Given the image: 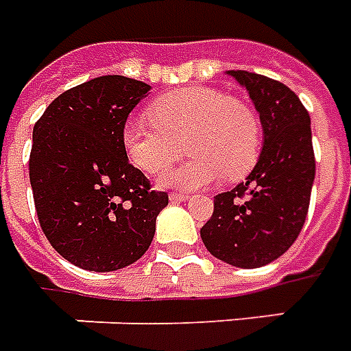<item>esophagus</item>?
I'll list each match as a JSON object with an SVG mask.
<instances>
[{"instance_id": "esophagus-1", "label": "esophagus", "mask_w": 351, "mask_h": 351, "mask_svg": "<svg viewBox=\"0 0 351 351\" xmlns=\"http://www.w3.org/2000/svg\"><path fill=\"white\" fill-rule=\"evenodd\" d=\"M189 200L187 193H170V202H185Z\"/></svg>"}]
</instances>
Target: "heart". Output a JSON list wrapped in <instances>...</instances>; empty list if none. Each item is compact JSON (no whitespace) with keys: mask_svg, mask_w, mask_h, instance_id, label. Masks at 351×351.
<instances>
[{"mask_svg":"<svg viewBox=\"0 0 351 351\" xmlns=\"http://www.w3.org/2000/svg\"><path fill=\"white\" fill-rule=\"evenodd\" d=\"M147 119L124 124L123 147L134 166L160 173L185 153L187 164L162 178L171 187H198L210 181L242 180L259 160L263 149L261 119L242 100L227 94L189 86L166 92L151 101Z\"/></svg>","mask_w":351,"mask_h":351,"instance_id":"b5f03b06","label":"heart"}]
</instances>
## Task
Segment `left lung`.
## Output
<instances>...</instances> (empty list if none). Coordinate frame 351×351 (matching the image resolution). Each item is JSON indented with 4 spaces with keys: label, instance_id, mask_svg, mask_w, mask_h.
I'll use <instances>...</instances> for the list:
<instances>
[{
    "label": "left lung",
    "instance_id": "1",
    "mask_svg": "<svg viewBox=\"0 0 351 351\" xmlns=\"http://www.w3.org/2000/svg\"><path fill=\"white\" fill-rule=\"evenodd\" d=\"M230 75L259 111L265 145L247 180L213 196V213L200 236L213 257L257 268L282 257L306 221L315 176L310 115L280 81L243 69Z\"/></svg>",
    "mask_w": 351,
    "mask_h": 351
}]
</instances>
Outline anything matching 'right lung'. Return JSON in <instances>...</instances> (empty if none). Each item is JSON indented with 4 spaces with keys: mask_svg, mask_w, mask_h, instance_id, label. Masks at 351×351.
<instances>
[{
    "mask_svg": "<svg viewBox=\"0 0 351 351\" xmlns=\"http://www.w3.org/2000/svg\"><path fill=\"white\" fill-rule=\"evenodd\" d=\"M149 84L104 75L62 92L34 126L29 183L41 230L90 272L136 263L155 236L168 193L128 162L123 128Z\"/></svg>",
    "mask_w": 351,
    "mask_h": 351,
    "instance_id": "add662e5",
    "label": "right lung"
}]
</instances>
